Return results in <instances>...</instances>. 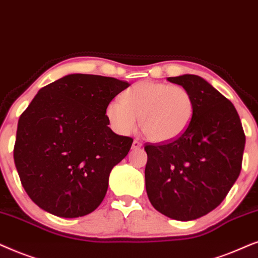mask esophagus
<instances>
[{
  "label": "esophagus",
  "instance_id": "34e87169",
  "mask_svg": "<svg viewBox=\"0 0 258 258\" xmlns=\"http://www.w3.org/2000/svg\"><path fill=\"white\" fill-rule=\"evenodd\" d=\"M142 146H143V144L140 143L139 140H133V143H132V149L133 150H138Z\"/></svg>",
  "mask_w": 258,
  "mask_h": 258
}]
</instances>
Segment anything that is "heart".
<instances>
[{"label":"heart","instance_id":"heart-1","mask_svg":"<svg viewBox=\"0 0 258 258\" xmlns=\"http://www.w3.org/2000/svg\"><path fill=\"white\" fill-rule=\"evenodd\" d=\"M195 100L183 86L139 81L106 107V118L116 133L127 136L140 122L144 135L154 143H169L183 135L194 119Z\"/></svg>","mask_w":258,"mask_h":258}]
</instances>
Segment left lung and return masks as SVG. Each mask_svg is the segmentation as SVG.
I'll list each match as a JSON object with an SVG mask.
<instances>
[{"label":"left lung","mask_w":258,"mask_h":258,"mask_svg":"<svg viewBox=\"0 0 258 258\" xmlns=\"http://www.w3.org/2000/svg\"><path fill=\"white\" fill-rule=\"evenodd\" d=\"M195 100L179 138L146 144L145 185L157 211L177 221L205 216L224 201L242 169L245 135L232 102L198 75L167 78Z\"/></svg>","instance_id":"left-lung-1"}]
</instances>
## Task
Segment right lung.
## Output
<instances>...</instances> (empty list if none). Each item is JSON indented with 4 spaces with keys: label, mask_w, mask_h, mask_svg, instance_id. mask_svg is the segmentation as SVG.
<instances>
[{
    "label": "right lung",
    "mask_w": 258,
    "mask_h": 258,
    "mask_svg": "<svg viewBox=\"0 0 258 258\" xmlns=\"http://www.w3.org/2000/svg\"><path fill=\"white\" fill-rule=\"evenodd\" d=\"M127 81L70 74L44 86L17 123L14 161L27 195L64 218L88 215L105 198L113 167L133 139L109 128L106 107Z\"/></svg>",
    "instance_id": "right-lung-1"
}]
</instances>
